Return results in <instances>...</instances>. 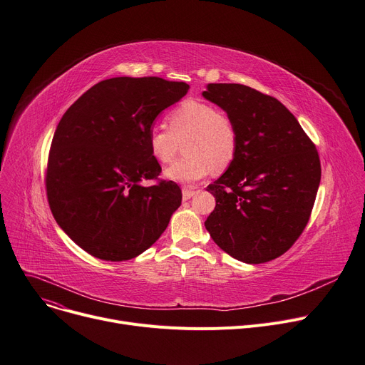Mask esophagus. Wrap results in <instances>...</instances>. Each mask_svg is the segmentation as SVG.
I'll list each match as a JSON object with an SVG mask.
<instances>
[{
    "instance_id": "34e87169",
    "label": "esophagus",
    "mask_w": 365,
    "mask_h": 365,
    "mask_svg": "<svg viewBox=\"0 0 365 365\" xmlns=\"http://www.w3.org/2000/svg\"><path fill=\"white\" fill-rule=\"evenodd\" d=\"M182 193H183V201H187V200H190L193 195H195L197 192L189 189V187H183V189H182Z\"/></svg>"
}]
</instances>
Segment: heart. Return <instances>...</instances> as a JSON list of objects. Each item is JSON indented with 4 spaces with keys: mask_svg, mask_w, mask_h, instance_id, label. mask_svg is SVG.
<instances>
[{
    "mask_svg": "<svg viewBox=\"0 0 365 365\" xmlns=\"http://www.w3.org/2000/svg\"><path fill=\"white\" fill-rule=\"evenodd\" d=\"M167 129L154 126L148 133L150 154L158 163H170L183 142L185 157L165 168V178L195 183L226 170L237 153V130L233 120L211 104L186 100L165 115Z\"/></svg>",
    "mask_w": 365,
    "mask_h": 365,
    "instance_id": "1",
    "label": "heart"
}]
</instances>
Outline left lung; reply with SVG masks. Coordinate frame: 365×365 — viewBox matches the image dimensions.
Here are the masks:
<instances>
[{"label":"left lung","mask_w":365,"mask_h":365,"mask_svg":"<svg viewBox=\"0 0 365 365\" xmlns=\"http://www.w3.org/2000/svg\"><path fill=\"white\" fill-rule=\"evenodd\" d=\"M205 100L237 130L233 163L207 186L215 208L205 229L230 257L261 264L284 254L304 232L322 165L315 145L280 101L239 83H208Z\"/></svg>","instance_id":"obj_1"}]
</instances>
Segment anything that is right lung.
Listing matches in <instances>:
<instances>
[{
	"mask_svg": "<svg viewBox=\"0 0 365 365\" xmlns=\"http://www.w3.org/2000/svg\"><path fill=\"white\" fill-rule=\"evenodd\" d=\"M185 82L113 78L88 89L56 129L46 167V197L58 226L83 251L126 261L147 251L180 207L182 190L157 179L148 133Z\"/></svg>",
	"mask_w": 365,
	"mask_h": 365,
	"instance_id": "add662e5",
	"label": "right lung"
}]
</instances>
